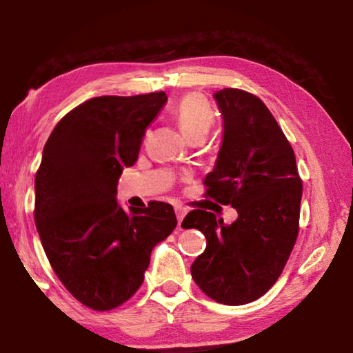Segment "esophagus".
Returning a JSON list of instances; mask_svg holds the SVG:
<instances>
[{"label":"esophagus","instance_id":"obj_1","mask_svg":"<svg viewBox=\"0 0 353 353\" xmlns=\"http://www.w3.org/2000/svg\"><path fill=\"white\" fill-rule=\"evenodd\" d=\"M186 212L188 210L185 209V207H181V205L175 207V214H176V219H178V225H181V221H183V219H185Z\"/></svg>","mask_w":353,"mask_h":353}]
</instances>
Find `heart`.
I'll use <instances>...</instances> for the list:
<instances>
[{
    "instance_id": "1",
    "label": "heart",
    "mask_w": 353,
    "mask_h": 353,
    "mask_svg": "<svg viewBox=\"0 0 353 353\" xmlns=\"http://www.w3.org/2000/svg\"><path fill=\"white\" fill-rule=\"evenodd\" d=\"M173 117L188 139L194 137L205 138L215 122V110L204 96L190 93L175 104Z\"/></svg>"
}]
</instances>
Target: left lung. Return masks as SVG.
Masks as SVG:
<instances>
[{
  "mask_svg": "<svg viewBox=\"0 0 353 353\" xmlns=\"http://www.w3.org/2000/svg\"><path fill=\"white\" fill-rule=\"evenodd\" d=\"M223 117L205 196L231 205L238 219L192 210L183 228L204 233L207 248L191 265L197 286L225 305H244L276 283L299 234L302 181L283 130L257 96L236 88L214 93Z\"/></svg>",
  "mask_w": 353,
  "mask_h": 353,
  "instance_id": "1",
  "label": "left lung"
}]
</instances>
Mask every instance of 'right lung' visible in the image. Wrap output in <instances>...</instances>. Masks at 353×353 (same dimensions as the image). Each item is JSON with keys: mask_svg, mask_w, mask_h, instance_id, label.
Listing matches in <instances>:
<instances>
[{"mask_svg": "<svg viewBox=\"0 0 353 353\" xmlns=\"http://www.w3.org/2000/svg\"><path fill=\"white\" fill-rule=\"evenodd\" d=\"M163 91L99 96L59 120L35 176V223L52 270L93 310H112L143 284L154 245L175 230L173 207L152 201L125 210L119 178L138 159Z\"/></svg>", "mask_w": 353, "mask_h": 353, "instance_id": "obj_1", "label": "right lung"}]
</instances>
